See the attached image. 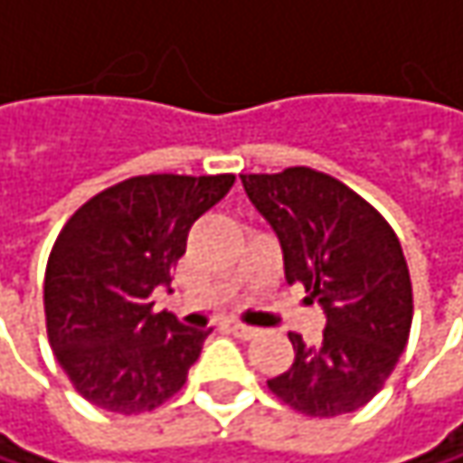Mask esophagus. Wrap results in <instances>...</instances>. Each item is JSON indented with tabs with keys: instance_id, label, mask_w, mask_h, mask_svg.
Wrapping results in <instances>:
<instances>
[{
	"instance_id": "obj_1",
	"label": "esophagus",
	"mask_w": 463,
	"mask_h": 463,
	"mask_svg": "<svg viewBox=\"0 0 463 463\" xmlns=\"http://www.w3.org/2000/svg\"><path fill=\"white\" fill-rule=\"evenodd\" d=\"M231 332L235 335V337H243V340H249V337H254V335H257V326H249V324L232 322Z\"/></svg>"
}]
</instances>
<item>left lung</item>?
I'll use <instances>...</instances> for the list:
<instances>
[{
	"mask_svg": "<svg viewBox=\"0 0 463 463\" xmlns=\"http://www.w3.org/2000/svg\"><path fill=\"white\" fill-rule=\"evenodd\" d=\"M241 182L279 235L287 284H303L326 317L317 345L289 332L295 362L268 389L306 416L359 411L383 389L411 335L413 287L400 238L322 171L295 165Z\"/></svg>",
	"mask_w": 463,
	"mask_h": 463,
	"instance_id": "obj_1",
	"label": "left lung"
}]
</instances>
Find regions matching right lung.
Segmentation results:
<instances>
[{
	"label": "right lung",
	"mask_w": 463,
	"mask_h": 463,
	"mask_svg": "<svg viewBox=\"0 0 463 463\" xmlns=\"http://www.w3.org/2000/svg\"><path fill=\"white\" fill-rule=\"evenodd\" d=\"M235 176L149 174L90 198L63 225L45 270L47 337L74 389L96 408L134 416L174 397L212 329L152 311L171 287L193 222Z\"/></svg>",
	"instance_id": "right-lung-1"
}]
</instances>
